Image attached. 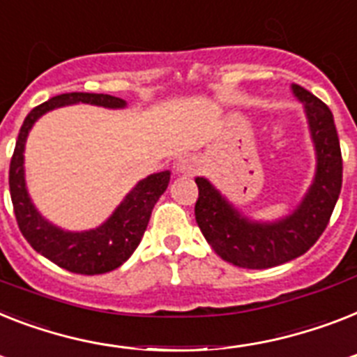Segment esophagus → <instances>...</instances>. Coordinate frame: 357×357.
Returning a JSON list of instances; mask_svg holds the SVG:
<instances>
[{
	"label": "esophagus",
	"mask_w": 357,
	"mask_h": 357,
	"mask_svg": "<svg viewBox=\"0 0 357 357\" xmlns=\"http://www.w3.org/2000/svg\"><path fill=\"white\" fill-rule=\"evenodd\" d=\"M199 167V161L194 155H181V158L178 159V163H176V170L181 174H185V176H192L196 170H198Z\"/></svg>",
	"instance_id": "obj_1"
}]
</instances>
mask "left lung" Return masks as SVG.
I'll return each instance as SVG.
<instances>
[{"instance_id":"obj_1","label":"left lung","mask_w":357,"mask_h":357,"mask_svg":"<svg viewBox=\"0 0 357 357\" xmlns=\"http://www.w3.org/2000/svg\"><path fill=\"white\" fill-rule=\"evenodd\" d=\"M308 115L317 152V172L306 198L291 216L275 224L242 218L207 179L196 178L199 196L196 222L214 253L225 262L248 269L275 268L304 255L319 240L330 222L343 185V158L330 108L303 86H294Z\"/></svg>"}]
</instances>
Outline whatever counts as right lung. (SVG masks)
I'll use <instances>...</instances> for the list:
<instances>
[{
	"label": "right lung",
	"mask_w": 357,
	"mask_h": 357,
	"mask_svg": "<svg viewBox=\"0 0 357 357\" xmlns=\"http://www.w3.org/2000/svg\"><path fill=\"white\" fill-rule=\"evenodd\" d=\"M75 102L97 104L104 108H123L126 104L123 98L104 93H63L31 109L23 121L14 146L8 169V187L20 231L34 251L71 273L100 275L117 269L135 251L146 231L153 205L169 187L170 172L152 174L139 181L123 204L119 205L112 218L93 231L66 233L45 222L31 204L25 188L23 146L29 130L33 128L38 117H42L49 109Z\"/></svg>",
	"instance_id": "add662e5"
}]
</instances>
